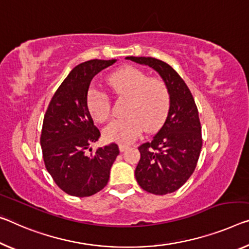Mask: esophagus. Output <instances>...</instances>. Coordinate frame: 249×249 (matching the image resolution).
<instances>
[{
  "label": "esophagus",
  "instance_id": "obj_1",
  "mask_svg": "<svg viewBox=\"0 0 249 249\" xmlns=\"http://www.w3.org/2000/svg\"><path fill=\"white\" fill-rule=\"evenodd\" d=\"M128 148H129L128 144H124V143H120V144H119V149H120V151H124V150H127Z\"/></svg>",
  "mask_w": 249,
  "mask_h": 249
}]
</instances>
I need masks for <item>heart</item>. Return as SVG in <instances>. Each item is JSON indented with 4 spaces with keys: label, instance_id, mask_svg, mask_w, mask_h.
Masks as SVG:
<instances>
[{
    "label": "heart",
    "instance_id": "heart-1",
    "mask_svg": "<svg viewBox=\"0 0 249 249\" xmlns=\"http://www.w3.org/2000/svg\"><path fill=\"white\" fill-rule=\"evenodd\" d=\"M109 86L119 94L129 95L127 117L112 121L103 130L105 138L116 142H131L143 131L159 128L166 120L170 107L169 90L162 80L149 78L139 69L127 67L110 76ZM88 110L97 122H106L111 116L109 95L91 88L87 95Z\"/></svg>",
    "mask_w": 249,
    "mask_h": 249
}]
</instances>
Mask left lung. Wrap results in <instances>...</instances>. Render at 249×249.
<instances>
[{"mask_svg": "<svg viewBox=\"0 0 249 249\" xmlns=\"http://www.w3.org/2000/svg\"><path fill=\"white\" fill-rule=\"evenodd\" d=\"M125 59L154 69L170 93L169 111L162 127L151 141L138 148L137 182L150 194L174 193L188 180L199 159L202 139L197 106L185 81L169 64L149 56Z\"/></svg>", "mask_w": 249, "mask_h": 249, "instance_id": "1", "label": "left lung"}]
</instances>
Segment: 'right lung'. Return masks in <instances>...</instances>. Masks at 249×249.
I'll return each instance as SVG.
<instances>
[{"instance_id":"add662e5","label":"right lung","mask_w":249,"mask_h":249,"mask_svg":"<svg viewBox=\"0 0 249 249\" xmlns=\"http://www.w3.org/2000/svg\"><path fill=\"white\" fill-rule=\"evenodd\" d=\"M116 62L95 59L76 66L55 91L44 114L40 142L45 168L71 196L89 197L105 188L119 155L117 143L87 154L100 138L88 110V90L95 74Z\"/></svg>"}]
</instances>
